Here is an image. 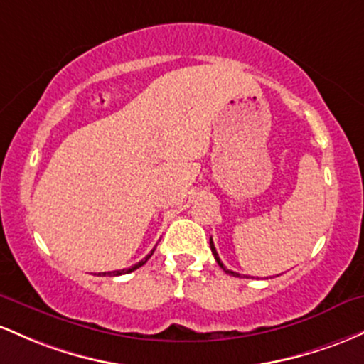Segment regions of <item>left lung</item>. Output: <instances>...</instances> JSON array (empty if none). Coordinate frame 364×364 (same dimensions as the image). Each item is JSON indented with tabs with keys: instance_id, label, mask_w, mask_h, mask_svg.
Listing matches in <instances>:
<instances>
[{
	"instance_id": "left-lung-1",
	"label": "left lung",
	"mask_w": 364,
	"mask_h": 364,
	"mask_svg": "<svg viewBox=\"0 0 364 364\" xmlns=\"http://www.w3.org/2000/svg\"><path fill=\"white\" fill-rule=\"evenodd\" d=\"M210 247H211V252H213V256H215L216 263L220 264V268H222V270L225 272V273H228V275H232V277H239V273H235V272H232V270H227V268L223 267V263H222V261H220V258H218V252H216L215 244H213V240H211V239H210Z\"/></svg>"
}]
</instances>
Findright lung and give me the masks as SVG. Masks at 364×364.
<instances>
[{"label":"right lung","mask_w":364,"mask_h":364,"mask_svg":"<svg viewBox=\"0 0 364 364\" xmlns=\"http://www.w3.org/2000/svg\"><path fill=\"white\" fill-rule=\"evenodd\" d=\"M153 252H154V249H153V251H151V252H149V255H148V256H146V258H142L141 261H139V263H136V264H134V267H130V268H127V270H115V272H105V273H97V277H106V275H108V277H118V275H124V273H130V272L137 270V268H141V267H142V264H144V263H146V261H148V259L151 258V256H153Z\"/></svg>","instance_id":"1"}]
</instances>
